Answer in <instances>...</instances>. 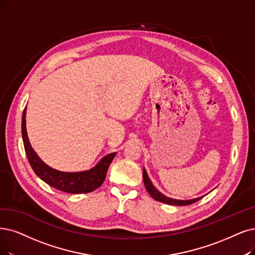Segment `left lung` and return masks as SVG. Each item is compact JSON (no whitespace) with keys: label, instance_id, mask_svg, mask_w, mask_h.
I'll list each match as a JSON object with an SVG mask.
<instances>
[{"label":"left lung","instance_id":"1","mask_svg":"<svg viewBox=\"0 0 255 255\" xmlns=\"http://www.w3.org/2000/svg\"><path fill=\"white\" fill-rule=\"evenodd\" d=\"M143 182L145 188L147 190V192L150 195V197L152 199H155L158 202L164 203V204H168V205H175V206H185V205H190L192 203L198 202L199 200H201L204 196L196 198V199H191V200H177V199H172L169 197H166L165 195H163L162 192H160L155 186L152 184V182L150 181L146 169L143 167ZM206 196V195H205Z\"/></svg>","mask_w":255,"mask_h":255}]
</instances>
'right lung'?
<instances>
[{"instance_id": "obj_1", "label": "right lung", "mask_w": 255, "mask_h": 255, "mask_svg": "<svg viewBox=\"0 0 255 255\" xmlns=\"http://www.w3.org/2000/svg\"><path fill=\"white\" fill-rule=\"evenodd\" d=\"M26 110L27 107L23 112L22 117V137L26 156L35 175L50 186L68 193H88L100 187L106 179L108 168L116 156V152H111L101 158L94 167L87 170L62 171L52 168L37 156L30 144L26 129Z\"/></svg>"}]
</instances>
